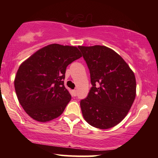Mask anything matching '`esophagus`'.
<instances>
[{
  "label": "esophagus",
  "mask_w": 158,
  "mask_h": 158,
  "mask_svg": "<svg viewBox=\"0 0 158 158\" xmlns=\"http://www.w3.org/2000/svg\"><path fill=\"white\" fill-rule=\"evenodd\" d=\"M72 95L73 96H77V90H72Z\"/></svg>",
  "instance_id": "esophagus-1"
}]
</instances>
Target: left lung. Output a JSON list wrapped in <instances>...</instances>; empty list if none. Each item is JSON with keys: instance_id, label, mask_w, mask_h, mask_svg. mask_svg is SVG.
<instances>
[{"instance_id": "8db88e82", "label": "left lung", "mask_w": 158, "mask_h": 158, "mask_svg": "<svg viewBox=\"0 0 158 158\" xmlns=\"http://www.w3.org/2000/svg\"><path fill=\"white\" fill-rule=\"evenodd\" d=\"M90 70V88L81 101L85 120L98 129H109L127 115L136 96L133 71L121 56L106 46H78Z\"/></svg>"}]
</instances>
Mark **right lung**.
<instances>
[{"label":"right lung","instance_id":"obj_1","mask_svg":"<svg viewBox=\"0 0 158 158\" xmlns=\"http://www.w3.org/2000/svg\"><path fill=\"white\" fill-rule=\"evenodd\" d=\"M76 47L52 44L19 66L14 80L18 100L28 115L40 122L57 118L71 100L64 85L68 64L81 57Z\"/></svg>","mask_w":158,"mask_h":158}]
</instances>
